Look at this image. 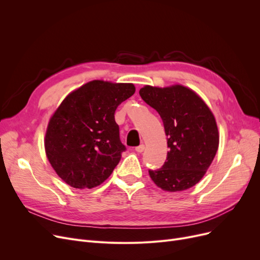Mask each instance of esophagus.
I'll return each mask as SVG.
<instances>
[{"mask_svg": "<svg viewBox=\"0 0 260 260\" xmlns=\"http://www.w3.org/2000/svg\"><path fill=\"white\" fill-rule=\"evenodd\" d=\"M144 149H145V145L144 144H140L139 146L136 147V151H137L138 153H142Z\"/></svg>", "mask_w": 260, "mask_h": 260, "instance_id": "esophagus-1", "label": "esophagus"}]
</instances>
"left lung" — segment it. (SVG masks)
Instances as JSON below:
<instances>
[{
    "label": "left lung",
    "instance_id": "left-lung-1",
    "mask_svg": "<svg viewBox=\"0 0 260 260\" xmlns=\"http://www.w3.org/2000/svg\"><path fill=\"white\" fill-rule=\"evenodd\" d=\"M141 98L160 115L168 136V158L161 169L148 171L167 192H181L206 175L219 146L216 119L199 94L181 84L145 85Z\"/></svg>",
    "mask_w": 260,
    "mask_h": 260
}]
</instances>
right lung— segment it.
I'll return each mask as SVG.
<instances>
[{
	"label": "right lung",
	"instance_id": "obj_1",
	"mask_svg": "<svg viewBox=\"0 0 260 260\" xmlns=\"http://www.w3.org/2000/svg\"><path fill=\"white\" fill-rule=\"evenodd\" d=\"M135 91L133 83L92 80L68 93L54 111L44 146L50 166L65 183L91 188L111 176L125 151L115 112Z\"/></svg>",
	"mask_w": 260,
	"mask_h": 260
}]
</instances>
